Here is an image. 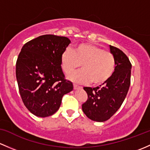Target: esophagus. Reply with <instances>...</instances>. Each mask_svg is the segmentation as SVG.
I'll list each match as a JSON object with an SVG mask.
<instances>
[{
  "label": "esophagus",
  "mask_w": 150,
  "mask_h": 150,
  "mask_svg": "<svg viewBox=\"0 0 150 150\" xmlns=\"http://www.w3.org/2000/svg\"><path fill=\"white\" fill-rule=\"evenodd\" d=\"M80 88H81L80 86L76 85V84H74V89H80Z\"/></svg>",
  "instance_id": "obj_1"
}]
</instances>
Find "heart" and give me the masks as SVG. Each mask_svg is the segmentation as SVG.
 <instances>
[{
    "label": "heart",
    "instance_id": "1",
    "mask_svg": "<svg viewBox=\"0 0 150 150\" xmlns=\"http://www.w3.org/2000/svg\"><path fill=\"white\" fill-rule=\"evenodd\" d=\"M83 70L71 79L78 83L91 82L100 85L113 74L115 57L110 51L90 43L76 45L73 50H66L61 55V65L66 75L71 74L81 66Z\"/></svg>",
    "mask_w": 150,
    "mask_h": 150
}]
</instances>
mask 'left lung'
Segmentation results:
<instances>
[{
    "label": "left lung",
    "instance_id": "left-lung-1",
    "mask_svg": "<svg viewBox=\"0 0 150 150\" xmlns=\"http://www.w3.org/2000/svg\"><path fill=\"white\" fill-rule=\"evenodd\" d=\"M115 60L113 74L100 86L84 87L87 100L82 104L84 114L94 121L104 122L117 112L124 101L131 84L132 64L120 49L110 45Z\"/></svg>",
    "mask_w": 150,
    "mask_h": 150
}]
</instances>
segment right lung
Here are the masks:
<instances>
[{"label":"right lung","instance_id":"1","mask_svg":"<svg viewBox=\"0 0 150 150\" xmlns=\"http://www.w3.org/2000/svg\"><path fill=\"white\" fill-rule=\"evenodd\" d=\"M70 42L66 37L45 35L21 48L16 64L18 90L24 105L36 116L53 115L63 96L73 90L61 65V55Z\"/></svg>","mask_w":150,"mask_h":150}]
</instances>
